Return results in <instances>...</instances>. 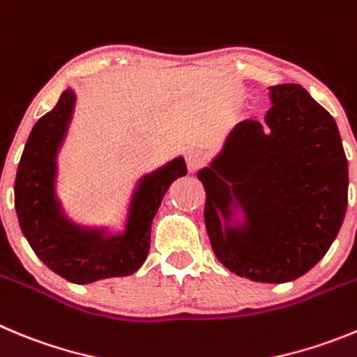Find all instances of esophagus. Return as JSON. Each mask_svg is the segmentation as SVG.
I'll use <instances>...</instances> for the list:
<instances>
[{
	"mask_svg": "<svg viewBox=\"0 0 357 357\" xmlns=\"http://www.w3.org/2000/svg\"><path fill=\"white\" fill-rule=\"evenodd\" d=\"M207 162V153L204 152V150H189L188 152V168L191 169V172H196L198 168H202V166Z\"/></svg>",
	"mask_w": 357,
	"mask_h": 357,
	"instance_id": "1",
	"label": "esophagus"
}]
</instances>
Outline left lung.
<instances>
[{
	"mask_svg": "<svg viewBox=\"0 0 357 357\" xmlns=\"http://www.w3.org/2000/svg\"><path fill=\"white\" fill-rule=\"evenodd\" d=\"M198 172L218 260L241 278L287 283L328 253L347 211L349 165L335 119L301 84L269 88Z\"/></svg>",
	"mask_w": 357,
	"mask_h": 357,
	"instance_id": "1",
	"label": "left lung"
}]
</instances>
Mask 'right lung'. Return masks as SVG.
<instances>
[{
	"instance_id": "obj_1",
	"label": "right lung",
	"mask_w": 357,
	"mask_h": 357,
	"mask_svg": "<svg viewBox=\"0 0 357 357\" xmlns=\"http://www.w3.org/2000/svg\"><path fill=\"white\" fill-rule=\"evenodd\" d=\"M76 93L67 88L60 100L33 126L15 176V212L35 255L52 273L84 285L106 278L129 276L146 260L150 228L162 196L178 176L188 173L184 157H175L139 178L127 212L126 228L76 225L67 218L56 196V157L70 126Z\"/></svg>"
}]
</instances>
